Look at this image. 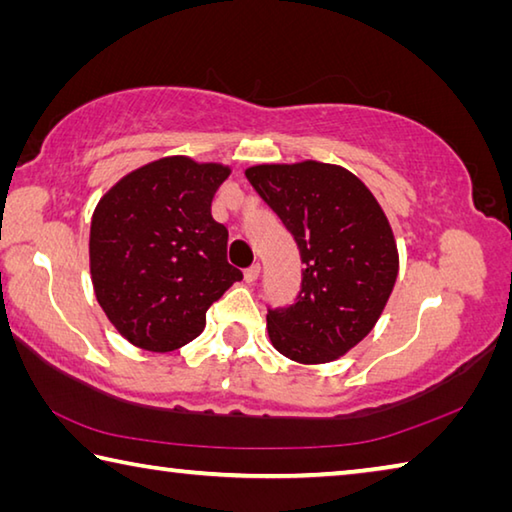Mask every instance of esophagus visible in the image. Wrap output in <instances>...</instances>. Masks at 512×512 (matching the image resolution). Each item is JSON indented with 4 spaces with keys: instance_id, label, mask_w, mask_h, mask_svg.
Masks as SVG:
<instances>
[{
    "instance_id": "esophagus-1",
    "label": "esophagus",
    "mask_w": 512,
    "mask_h": 512,
    "mask_svg": "<svg viewBox=\"0 0 512 512\" xmlns=\"http://www.w3.org/2000/svg\"><path fill=\"white\" fill-rule=\"evenodd\" d=\"M259 273H262V266H259V264H253L250 268H246V273H244L246 282L248 284H255L259 280Z\"/></svg>"
}]
</instances>
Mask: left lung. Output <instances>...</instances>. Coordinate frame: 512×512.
Segmentation results:
<instances>
[{
    "mask_svg": "<svg viewBox=\"0 0 512 512\" xmlns=\"http://www.w3.org/2000/svg\"><path fill=\"white\" fill-rule=\"evenodd\" d=\"M246 179L300 248L295 304L268 309V336L282 356L322 365L345 356L374 329L392 295L398 250L374 194L340 165H255Z\"/></svg>",
    "mask_w": 512,
    "mask_h": 512,
    "instance_id": "8db88e82",
    "label": "left lung"
}]
</instances>
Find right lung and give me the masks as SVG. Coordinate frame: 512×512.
<instances>
[{
    "label": "right lung",
    "instance_id": "obj_1",
    "mask_svg": "<svg viewBox=\"0 0 512 512\" xmlns=\"http://www.w3.org/2000/svg\"><path fill=\"white\" fill-rule=\"evenodd\" d=\"M221 163L165 156L123 176L91 217L96 300L116 331L145 351H174L206 327V311L241 271L228 264V230L210 215Z\"/></svg>",
    "mask_w": 512,
    "mask_h": 512
}]
</instances>
